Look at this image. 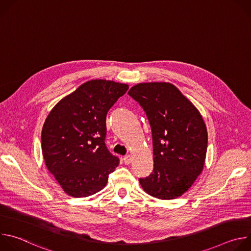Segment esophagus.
<instances>
[{"instance_id": "34e87169", "label": "esophagus", "mask_w": 251, "mask_h": 251, "mask_svg": "<svg viewBox=\"0 0 251 251\" xmlns=\"http://www.w3.org/2000/svg\"><path fill=\"white\" fill-rule=\"evenodd\" d=\"M131 156L130 155H126V156H124L123 157V161H124V163H125V165H129L130 163H131Z\"/></svg>"}]
</instances>
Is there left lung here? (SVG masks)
Here are the masks:
<instances>
[{
    "mask_svg": "<svg viewBox=\"0 0 251 251\" xmlns=\"http://www.w3.org/2000/svg\"><path fill=\"white\" fill-rule=\"evenodd\" d=\"M128 94L144 109L152 130L154 169L139 178L143 190L161 200L181 197L205 161L207 131L201 113L168 82L139 83Z\"/></svg>",
    "mask_w": 251,
    "mask_h": 251,
    "instance_id": "obj_1",
    "label": "left lung"
}]
</instances>
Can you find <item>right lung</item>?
<instances>
[{
    "mask_svg": "<svg viewBox=\"0 0 251 251\" xmlns=\"http://www.w3.org/2000/svg\"><path fill=\"white\" fill-rule=\"evenodd\" d=\"M128 88L110 80L87 81L48 115L42 131L43 155L67 195L85 198L98 193L119 165L105 145L106 116Z\"/></svg>",
    "mask_w": 251,
    "mask_h": 251,
    "instance_id": "right-lung-1",
    "label": "right lung"
}]
</instances>
